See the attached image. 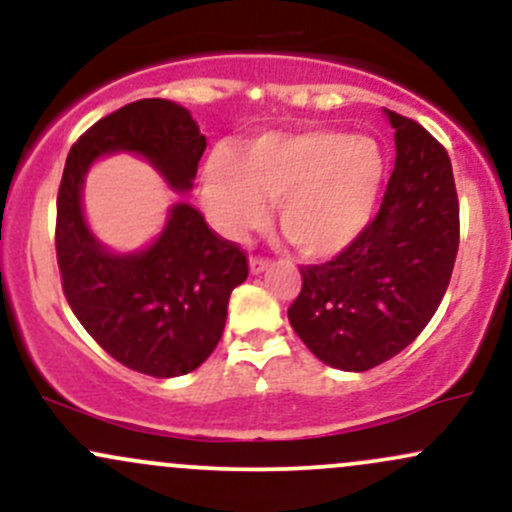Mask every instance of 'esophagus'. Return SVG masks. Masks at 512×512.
Returning <instances> with one entry per match:
<instances>
[{"instance_id": "34e87169", "label": "esophagus", "mask_w": 512, "mask_h": 512, "mask_svg": "<svg viewBox=\"0 0 512 512\" xmlns=\"http://www.w3.org/2000/svg\"><path fill=\"white\" fill-rule=\"evenodd\" d=\"M268 266H271V261H268V258H261V256H251L249 258V268H251V273H254V275L268 271Z\"/></svg>"}]
</instances>
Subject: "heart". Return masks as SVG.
Listing matches in <instances>:
<instances>
[{
    "instance_id": "b5f03b06",
    "label": "heart",
    "mask_w": 512,
    "mask_h": 512,
    "mask_svg": "<svg viewBox=\"0 0 512 512\" xmlns=\"http://www.w3.org/2000/svg\"><path fill=\"white\" fill-rule=\"evenodd\" d=\"M384 157L375 140L338 130L273 132L237 157L212 154L203 198L227 237L261 225L275 200L278 225L297 251L324 258L353 244L380 203Z\"/></svg>"
}]
</instances>
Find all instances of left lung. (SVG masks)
I'll return each mask as SVG.
<instances>
[{"label":"left lung","mask_w":512,"mask_h":512,"mask_svg":"<svg viewBox=\"0 0 512 512\" xmlns=\"http://www.w3.org/2000/svg\"><path fill=\"white\" fill-rule=\"evenodd\" d=\"M387 113L396 162L380 212L331 261L302 266L287 309L321 363L365 372L418 336L450 285L459 249V203L445 147L416 120Z\"/></svg>","instance_id":"obj_1"}]
</instances>
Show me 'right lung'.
I'll return each instance as SVG.
<instances>
[{
	"mask_svg": "<svg viewBox=\"0 0 512 512\" xmlns=\"http://www.w3.org/2000/svg\"><path fill=\"white\" fill-rule=\"evenodd\" d=\"M205 147V135L179 103H128L74 142L57 191V266L74 317L120 365L162 380L210 358L249 261L188 203L171 208L164 232L147 249L111 254L84 220V176L103 154L132 152L183 193L193 188Z\"/></svg>",
	"mask_w": 512,
	"mask_h": 512,
	"instance_id": "add662e5",
	"label": "right lung"
}]
</instances>
